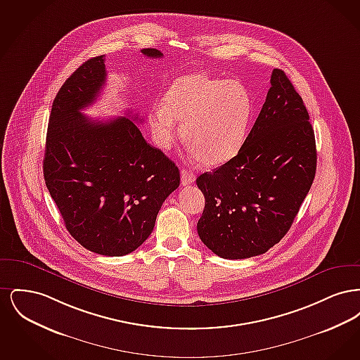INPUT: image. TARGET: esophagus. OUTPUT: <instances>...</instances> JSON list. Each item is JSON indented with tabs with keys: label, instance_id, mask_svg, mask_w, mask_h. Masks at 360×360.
<instances>
[{
	"label": "esophagus",
	"instance_id": "esophagus-1",
	"mask_svg": "<svg viewBox=\"0 0 360 360\" xmlns=\"http://www.w3.org/2000/svg\"><path fill=\"white\" fill-rule=\"evenodd\" d=\"M194 181H195L194 172H188V170H185V169L181 170V182H182L184 186L191 185Z\"/></svg>",
	"mask_w": 360,
	"mask_h": 360
}]
</instances>
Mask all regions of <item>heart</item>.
Returning <instances> with one entry per match:
<instances>
[{"instance_id": "heart-1", "label": "heart", "mask_w": 360, "mask_h": 360, "mask_svg": "<svg viewBox=\"0 0 360 360\" xmlns=\"http://www.w3.org/2000/svg\"><path fill=\"white\" fill-rule=\"evenodd\" d=\"M252 97L238 81L190 74L176 79L165 105H156L148 116L155 144L169 150L181 124V139L205 166H220L239 154L252 116Z\"/></svg>"}]
</instances>
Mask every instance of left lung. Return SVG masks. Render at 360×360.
Listing matches in <instances>:
<instances>
[{
  "label": "left lung",
  "mask_w": 360,
  "mask_h": 360,
  "mask_svg": "<svg viewBox=\"0 0 360 360\" xmlns=\"http://www.w3.org/2000/svg\"><path fill=\"white\" fill-rule=\"evenodd\" d=\"M239 154L197 178L200 239L217 257L267 252L288 233L316 175V140L301 96L282 70Z\"/></svg>",
  "instance_id": "obj_1"
}]
</instances>
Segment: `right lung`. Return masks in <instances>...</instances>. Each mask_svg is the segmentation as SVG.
Segmentation results:
<instances>
[{
  "label": "right lung",
  "mask_w": 360,
  "mask_h": 360,
  "mask_svg": "<svg viewBox=\"0 0 360 360\" xmlns=\"http://www.w3.org/2000/svg\"><path fill=\"white\" fill-rule=\"evenodd\" d=\"M141 53L163 56L155 49ZM103 62V55L86 60L59 89L43 174L70 235L91 252L122 257L151 235L160 206L179 186V170L131 116L97 121L81 113L105 85Z\"/></svg>",
  "instance_id": "1"
}]
</instances>
